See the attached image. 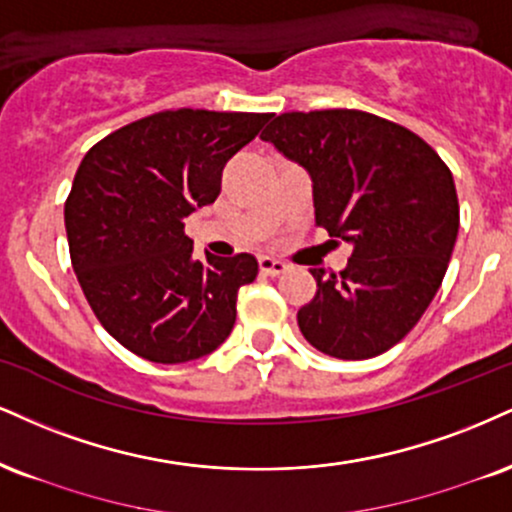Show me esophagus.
<instances>
[{
	"mask_svg": "<svg viewBox=\"0 0 512 512\" xmlns=\"http://www.w3.org/2000/svg\"><path fill=\"white\" fill-rule=\"evenodd\" d=\"M260 269H262V274H267V276H279V274L286 272L288 267L281 260H274V257L262 255L260 257Z\"/></svg>",
	"mask_w": 512,
	"mask_h": 512,
	"instance_id": "esophagus-1",
	"label": "esophagus"
}]
</instances>
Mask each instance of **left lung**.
<instances>
[{"mask_svg": "<svg viewBox=\"0 0 512 512\" xmlns=\"http://www.w3.org/2000/svg\"><path fill=\"white\" fill-rule=\"evenodd\" d=\"M262 140L312 178L315 224L353 245L343 272L310 269L298 326L317 350L367 360L396 346L439 291L460 226L453 174L420 135L357 109L274 116Z\"/></svg>", "mask_w": 512, "mask_h": 512, "instance_id": "8db88e82", "label": "left lung"}]
</instances>
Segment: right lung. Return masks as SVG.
Here are the masks:
<instances>
[{"label":"right lung","mask_w":512,"mask_h":512,"mask_svg":"<svg viewBox=\"0 0 512 512\" xmlns=\"http://www.w3.org/2000/svg\"><path fill=\"white\" fill-rule=\"evenodd\" d=\"M272 114L176 109L92 145L64 205L73 272L104 329L131 353L178 365L217 350L257 260L193 257L183 219L217 200L221 171Z\"/></svg>","instance_id":"obj_1"}]
</instances>
